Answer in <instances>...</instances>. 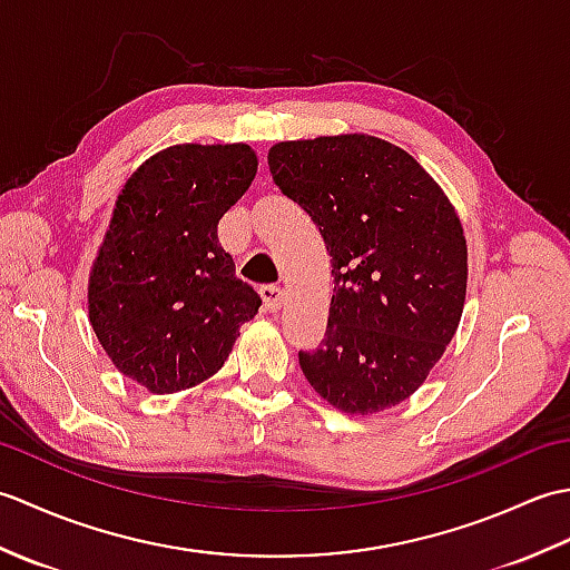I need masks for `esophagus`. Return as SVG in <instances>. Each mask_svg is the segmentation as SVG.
Instances as JSON below:
<instances>
[{"label":"esophagus","instance_id":"34e87169","mask_svg":"<svg viewBox=\"0 0 570 570\" xmlns=\"http://www.w3.org/2000/svg\"><path fill=\"white\" fill-rule=\"evenodd\" d=\"M259 296L264 301V308L266 311H278L282 308V301H284V288L276 286V284H266L259 288Z\"/></svg>","mask_w":570,"mask_h":570}]
</instances>
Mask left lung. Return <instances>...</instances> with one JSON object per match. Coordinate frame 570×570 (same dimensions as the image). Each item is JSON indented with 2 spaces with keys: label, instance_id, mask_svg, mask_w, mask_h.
I'll list each match as a JSON object with an SVG mask.
<instances>
[{
  "label": "left lung",
  "instance_id": "obj_1",
  "mask_svg": "<svg viewBox=\"0 0 570 570\" xmlns=\"http://www.w3.org/2000/svg\"><path fill=\"white\" fill-rule=\"evenodd\" d=\"M266 161L333 257L323 345L298 353L306 380L345 414L402 404L463 316L468 245L455 208L414 156L370 135L278 141Z\"/></svg>",
  "mask_w": 570,
  "mask_h": 570
}]
</instances>
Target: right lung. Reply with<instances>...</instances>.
Listing matches in <instances>:
<instances>
[{"mask_svg":"<svg viewBox=\"0 0 570 570\" xmlns=\"http://www.w3.org/2000/svg\"><path fill=\"white\" fill-rule=\"evenodd\" d=\"M254 176L247 144H176L119 190L88 278V316L112 365L151 394L213 377L257 316L262 298L217 242V223Z\"/></svg>","mask_w":570,"mask_h":570,"instance_id":"obj_1","label":"right lung"}]
</instances>
